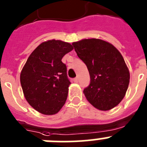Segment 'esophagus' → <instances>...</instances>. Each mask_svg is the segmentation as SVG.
Wrapping results in <instances>:
<instances>
[{
    "mask_svg": "<svg viewBox=\"0 0 147 147\" xmlns=\"http://www.w3.org/2000/svg\"><path fill=\"white\" fill-rule=\"evenodd\" d=\"M74 82H79V79H78V77H76L75 79H74Z\"/></svg>",
    "mask_w": 147,
    "mask_h": 147,
    "instance_id": "obj_1",
    "label": "esophagus"
}]
</instances>
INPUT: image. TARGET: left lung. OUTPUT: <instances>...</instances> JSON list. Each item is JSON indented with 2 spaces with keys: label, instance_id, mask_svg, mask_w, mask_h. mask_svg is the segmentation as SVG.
<instances>
[{
  "label": "left lung",
  "instance_id": "obj_1",
  "mask_svg": "<svg viewBox=\"0 0 147 147\" xmlns=\"http://www.w3.org/2000/svg\"><path fill=\"white\" fill-rule=\"evenodd\" d=\"M72 45L89 71L90 83L83 90L87 100L99 110L116 107L125 96L130 77L121 54L100 39H84Z\"/></svg>",
  "mask_w": 147,
  "mask_h": 147
}]
</instances>
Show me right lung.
Listing matches in <instances>:
<instances>
[{
  "label": "right lung",
  "mask_w": 147,
  "mask_h": 147,
  "mask_svg": "<svg viewBox=\"0 0 147 147\" xmlns=\"http://www.w3.org/2000/svg\"><path fill=\"white\" fill-rule=\"evenodd\" d=\"M74 49L62 40L42 42L30 54L20 73V84L26 99L44 115L57 113L67 97L70 81L62 59Z\"/></svg>",
  "instance_id": "add662e5"
}]
</instances>
